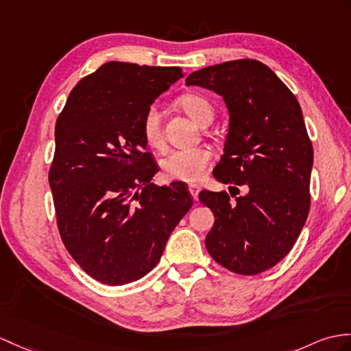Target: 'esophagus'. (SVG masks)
<instances>
[{"instance_id": "34e87169", "label": "esophagus", "mask_w": 351, "mask_h": 351, "mask_svg": "<svg viewBox=\"0 0 351 351\" xmlns=\"http://www.w3.org/2000/svg\"><path fill=\"white\" fill-rule=\"evenodd\" d=\"M189 190H190V193H191V195H193V199H194L195 202H197V200H199V191H200L199 185L190 184V185H189Z\"/></svg>"}]
</instances>
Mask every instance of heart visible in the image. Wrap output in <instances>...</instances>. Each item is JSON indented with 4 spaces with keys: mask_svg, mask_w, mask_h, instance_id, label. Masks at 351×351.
<instances>
[{
    "mask_svg": "<svg viewBox=\"0 0 351 351\" xmlns=\"http://www.w3.org/2000/svg\"><path fill=\"white\" fill-rule=\"evenodd\" d=\"M178 104L185 110L186 115L200 125H206L214 118V108L205 97L189 93L178 99ZM142 134L145 142L152 148L161 149L165 145L161 130V115L157 106H149L142 119ZM213 160V152L208 148L176 149L162 160L161 167L169 181L197 182L206 175Z\"/></svg>",
    "mask_w": 351,
    "mask_h": 351,
    "instance_id": "1",
    "label": "heart"
}]
</instances>
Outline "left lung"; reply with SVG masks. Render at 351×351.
<instances>
[{"label": "left lung", "mask_w": 351, "mask_h": 351, "mask_svg": "<svg viewBox=\"0 0 351 351\" xmlns=\"http://www.w3.org/2000/svg\"><path fill=\"white\" fill-rule=\"evenodd\" d=\"M185 84L221 95L230 117L214 178L230 184L231 194H199L215 217L206 250L234 274L265 272L289 254L311 205L314 154L299 101L256 60L210 65L191 73ZM236 184H247V194L238 196Z\"/></svg>", "instance_id": "1"}]
</instances>
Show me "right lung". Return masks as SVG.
<instances>
[{
  "label": "right lung",
  "mask_w": 351,
  "mask_h": 351,
  "mask_svg": "<svg viewBox=\"0 0 351 351\" xmlns=\"http://www.w3.org/2000/svg\"><path fill=\"white\" fill-rule=\"evenodd\" d=\"M184 76L179 67L110 61L79 80L55 125L49 170L56 224L84 271L108 286L141 280L193 206L184 182L151 184L142 119Z\"/></svg>",
  "instance_id": "right-lung-1"
}]
</instances>
